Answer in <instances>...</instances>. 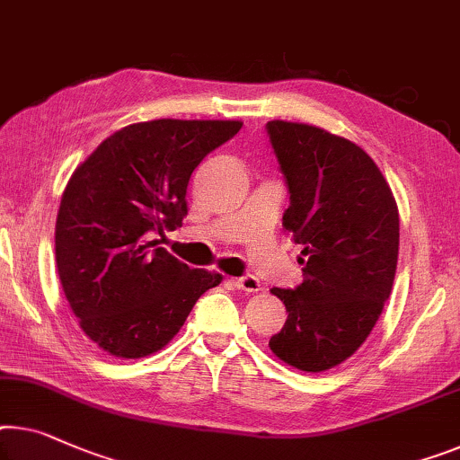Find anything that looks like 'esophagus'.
Returning a JSON list of instances; mask_svg holds the SVG:
<instances>
[{
  "mask_svg": "<svg viewBox=\"0 0 460 460\" xmlns=\"http://www.w3.org/2000/svg\"><path fill=\"white\" fill-rule=\"evenodd\" d=\"M233 285H235L239 291H245V293L260 291V280L256 277H252V274H245V277L233 279Z\"/></svg>",
  "mask_w": 460,
  "mask_h": 460,
  "instance_id": "34e87169",
  "label": "esophagus"
}]
</instances>
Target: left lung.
<instances>
[{"label":"left lung","mask_w":460,"mask_h":460,"mask_svg":"<svg viewBox=\"0 0 460 460\" xmlns=\"http://www.w3.org/2000/svg\"><path fill=\"white\" fill-rule=\"evenodd\" d=\"M266 134L289 196L283 227L305 256L304 283L272 289L289 316L269 347L318 374L351 358L380 318L399 260V208L358 144L280 119Z\"/></svg>","instance_id":"8db88e82"}]
</instances>
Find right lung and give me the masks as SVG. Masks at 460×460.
<instances>
[{
  "label": "right lung",
  "mask_w": 460,
  "mask_h": 460,
  "mask_svg": "<svg viewBox=\"0 0 460 460\" xmlns=\"http://www.w3.org/2000/svg\"><path fill=\"white\" fill-rule=\"evenodd\" d=\"M239 129L242 121L218 119L132 123L74 171L55 223V260L74 316L102 351L123 359L159 351L223 280L153 237L181 227L191 173Z\"/></svg>",
  "instance_id": "obj_1"
}]
</instances>
